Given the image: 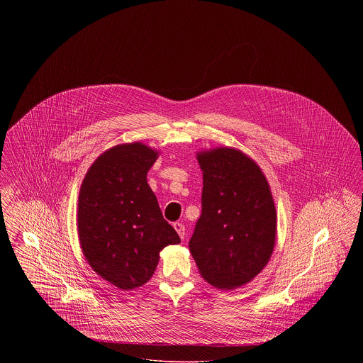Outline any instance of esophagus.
<instances>
[{
  "label": "esophagus",
  "mask_w": 363,
  "mask_h": 363,
  "mask_svg": "<svg viewBox=\"0 0 363 363\" xmlns=\"http://www.w3.org/2000/svg\"><path fill=\"white\" fill-rule=\"evenodd\" d=\"M173 225L174 228H175V231L178 233V235L181 237V240H184L185 235H186V233H185V225H182V223H179V222H175Z\"/></svg>",
  "instance_id": "obj_1"
}]
</instances>
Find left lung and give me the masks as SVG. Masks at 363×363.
<instances>
[{
    "label": "left lung",
    "mask_w": 363,
    "mask_h": 363,
    "mask_svg": "<svg viewBox=\"0 0 363 363\" xmlns=\"http://www.w3.org/2000/svg\"><path fill=\"white\" fill-rule=\"evenodd\" d=\"M197 160L203 170L201 216L190 253L208 283L233 290L259 275L274 252V199L259 166L241 151L216 148Z\"/></svg>",
    "instance_id": "8db88e82"
}]
</instances>
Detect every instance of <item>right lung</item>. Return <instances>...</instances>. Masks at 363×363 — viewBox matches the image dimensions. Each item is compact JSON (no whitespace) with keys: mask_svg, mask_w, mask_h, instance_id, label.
Instances as JSON below:
<instances>
[{"mask_svg":"<svg viewBox=\"0 0 363 363\" xmlns=\"http://www.w3.org/2000/svg\"><path fill=\"white\" fill-rule=\"evenodd\" d=\"M156 157L141 143L113 147L89 167L79 194L82 250L99 277L122 290L147 283L160 250L181 242L147 182Z\"/></svg>","mask_w":363,"mask_h":363,"instance_id":"right-lung-1","label":"right lung"}]
</instances>
